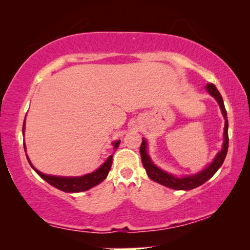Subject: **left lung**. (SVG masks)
I'll use <instances>...</instances> for the list:
<instances>
[{"mask_svg": "<svg viewBox=\"0 0 250 250\" xmlns=\"http://www.w3.org/2000/svg\"><path fill=\"white\" fill-rule=\"evenodd\" d=\"M207 91L214 97L215 99L217 100L219 104V107L225 118V128H224V143H223V149L221 152H218L216 158L211 162L208 167H207L205 170L198 173V174L192 175V176H184V177H175L172 174H168V173L164 172L161 170V168L156 167L153 163H152L151 159L146 153V142L145 139L142 140L141 146H140V154H141V160L142 164L145 167L147 175L151 180L154 182H158V183L162 184L164 186H167V188H173V189H185V191H188V189L195 188L197 186L204 184L206 181H208L211 176H213L215 173L217 172L219 167H222L224 160L226 158L227 150H228V121H227V112L225 109V105H224V101L219 91L216 89V86L214 83H207L206 86Z\"/></svg>", "mask_w": 250, "mask_h": 250, "instance_id": "left-lung-1", "label": "left lung"}]
</instances>
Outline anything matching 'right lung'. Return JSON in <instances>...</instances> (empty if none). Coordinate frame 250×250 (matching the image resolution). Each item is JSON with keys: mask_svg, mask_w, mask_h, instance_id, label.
I'll return each instance as SVG.
<instances>
[{"mask_svg": "<svg viewBox=\"0 0 250 250\" xmlns=\"http://www.w3.org/2000/svg\"><path fill=\"white\" fill-rule=\"evenodd\" d=\"M24 128H25V121L23 125V132H24ZM120 140H118L117 142L113 143L115 146V150L118 149L119 146ZM24 150H25V143H24ZM27 158V155H26ZM29 164L31 167L35 170V172L39 174L42 179H44L47 183L50 185L55 186V188L61 189V191L64 192H69V193H77V192H83V191H87L94 186L98 185L101 183L105 177H107L108 173L111 168V164H112V155H110L107 159V161L101 166L98 170L90 173V174L83 175V176H78V177H62V176H53V175H46L43 174V173L40 172L39 170H36L35 167L32 166L31 161L27 158Z\"/></svg>", "mask_w": 250, "mask_h": 250, "instance_id": "1", "label": "right lung"}]
</instances>
